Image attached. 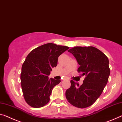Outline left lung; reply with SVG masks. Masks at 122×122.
I'll use <instances>...</instances> for the list:
<instances>
[{"label": "left lung", "mask_w": 122, "mask_h": 122, "mask_svg": "<svg viewBox=\"0 0 122 122\" xmlns=\"http://www.w3.org/2000/svg\"><path fill=\"white\" fill-rule=\"evenodd\" d=\"M79 65L78 72L85 78L83 83L71 81V86L66 92L69 102L78 108H84L92 105L101 95L107 83L110 74L107 56L93 46H75L68 50Z\"/></svg>", "instance_id": "left-lung-1"}]
</instances>
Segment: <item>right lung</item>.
Returning <instances> with one entry per match:
<instances>
[{
  "label": "right lung",
  "mask_w": 122,
  "mask_h": 122,
  "mask_svg": "<svg viewBox=\"0 0 122 122\" xmlns=\"http://www.w3.org/2000/svg\"><path fill=\"white\" fill-rule=\"evenodd\" d=\"M69 47L48 43L34 49L27 55L22 66L21 83L24 99L32 107L39 108L50 100L52 89L60 80L49 79L58 57Z\"/></svg>",
  "instance_id": "right-lung-1"
}]
</instances>
